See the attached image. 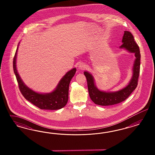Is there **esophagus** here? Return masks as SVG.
Segmentation results:
<instances>
[{
    "mask_svg": "<svg viewBox=\"0 0 155 155\" xmlns=\"http://www.w3.org/2000/svg\"><path fill=\"white\" fill-rule=\"evenodd\" d=\"M86 68V66L83 63H81L78 65V69L80 70H84Z\"/></svg>",
    "mask_w": 155,
    "mask_h": 155,
    "instance_id": "esophagus-1",
    "label": "esophagus"
}]
</instances>
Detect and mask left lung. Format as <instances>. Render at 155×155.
<instances>
[{
	"label": "left lung",
	"mask_w": 155,
	"mask_h": 155,
	"mask_svg": "<svg viewBox=\"0 0 155 155\" xmlns=\"http://www.w3.org/2000/svg\"><path fill=\"white\" fill-rule=\"evenodd\" d=\"M122 43L120 48H124L128 52L135 53V56L136 57L133 65L131 80L126 87L115 92H105L101 91L96 87L93 75L87 71L84 72L87 82L90 98L96 104L100 106H110L120 103L125 101L130 95L137 86L140 66V53L139 47L135 41L132 33L127 31H124L122 38Z\"/></svg>",
	"instance_id": "left-lung-1"
}]
</instances>
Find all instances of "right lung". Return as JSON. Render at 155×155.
<instances>
[{
  "mask_svg": "<svg viewBox=\"0 0 155 155\" xmlns=\"http://www.w3.org/2000/svg\"><path fill=\"white\" fill-rule=\"evenodd\" d=\"M18 49V46L14 58L13 68L18 82L19 89L24 97L40 109L56 110L64 107L68 101L69 84L71 78L75 74L76 69L73 68L67 72L61 78L56 89L52 93L47 94L38 93L24 84L19 76L16 65Z\"/></svg>",
  "mask_w": 155,
  "mask_h": 155,
  "instance_id": "right-lung-1",
  "label": "right lung"
}]
</instances>
